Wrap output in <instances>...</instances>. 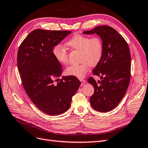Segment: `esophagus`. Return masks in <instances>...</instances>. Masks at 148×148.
<instances>
[{
    "instance_id": "obj_1",
    "label": "esophagus",
    "mask_w": 148,
    "mask_h": 148,
    "mask_svg": "<svg viewBox=\"0 0 148 148\" xmlns=\"http://www.w3.org/2000/svg\"><path fill=\"white\" fill-rule=\"evenodd\" d=\"M79 81L82 82V86H83L84 84L86 83V80L84 79H79Z\"/></svg>"
}]
</instances>
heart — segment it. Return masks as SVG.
<instances>
[{"mask_svg":"<svg viewBox=\"0 0 148 148\" xmlns=\"http://www.w3.org/2000/svg\"><path fill=\"white\" fill-rule=\"evenodd\" d=\"M66 45L79 51V62H81L78 65L67 67L65 70L66 75L78 78L84 77L89 67L96 66L102 56L103 44L99 37L89 38L88 36L77 34L66 41ZM52 54L59 63L62 65L68 64V52L63 46L59 44L54 46Z\"/></svg>","mask_w":148,"mask_h":148,"instance_id":"obj_1","label":"heart"}]
</instances>
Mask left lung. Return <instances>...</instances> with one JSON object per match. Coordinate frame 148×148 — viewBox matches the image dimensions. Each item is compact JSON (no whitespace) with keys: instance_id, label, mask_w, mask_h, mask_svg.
I'll list each match as a JSON object with an SVG mask.
<instances>
[{"instance_id":"1","label":"left lung","mask_w":148,"mask_h":148,"mask_svg":"<svg viewBox=\"0 0 148 148\" xmlns=\"http://www.w3.org/2000/svg\"><path fill=\"white\" fill-rule=\"evenodd\" d=\"M83 33L96 34L102 41V56L92 70L93 75L101 77V81L96 82L90 77L88 82L95 88L90 97L92 107L97 111L107 112L117 106L128 87L131 71L129 47L122 36L109 26H97Z\"/></svg>"}]
</instances>
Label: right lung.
I'll return each mask as SVG.
<instances>
[{
    "mask_svg": "<svg viewBox=\"0 0 148 148\" xmlns=\"http://www.w3.org/2000/svg\"><path fill=\"white\" fill-rule=\"evenodd\" d=\"M71 33L35 29L23 40L18 51V69L25 90L33 104L48 115H57L68 110L81 84L72 76H63L54 82L62 75V69L52 54L53 48Z\"/></svg>",
    "mask_w": 148,
    "mask_h": 148,
    "instance_id": "obj_1",
    "label": "right lung"
}]
</instances>
